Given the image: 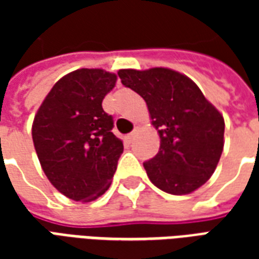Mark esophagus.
Here are the masks:
<instances>
[{
  "label": "esophagus",
  "instance_id": "34e87169",
  "mask_svg": "<svg viewBox=\"0 0 259 259\" xmlns=\"http://www.w3.org/2000/svg\"><path fill=\"white\" fill-rule=\"evenodd\" d=\"M135 137H136V132H132V133H130V135H127L126 136V139H127V141H133L135 140Z\"/></svg>",
  "mask_w": 259,
  "mask_h": 259
}]
</instances>
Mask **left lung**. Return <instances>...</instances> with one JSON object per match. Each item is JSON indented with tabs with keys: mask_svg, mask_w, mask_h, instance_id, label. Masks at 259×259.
Masks as SVG:
<instances>
[{
	"mask_svg": "<svg viewBox=\"0 0 259 259\" xmlns=\"http://www.w3.org/2000/svg\"><path fill=\"white\" fill-rule=\"evenodd\" d=\"M118 74L124 87L144 98L159 133V151L143 163L152 185L175 195L197 190L215 172L222 155V115L179 72L120 69Z\"/></svg>",
	"mask_w": 259,
	"mask_h": 259,
	"instance_id": "8db88e82",
	"label": "left lung"
}]
</instances>
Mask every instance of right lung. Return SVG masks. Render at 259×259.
<instances>
[{"mask_svg": "<svg viewBox=\"0 0 259 259\" xmlns=\"http://www.w3.org/2000/svg\"><path fill=\"white\" fill-rule=\"evenodd\" d=\"M115 83L116 74L102 69H77L54 84L34 116L31 135L42 170L70 200H96L111 186L123 144L102 100Z\"/></svg>", "mask_w": 259, "mask_h": 259, "instance_id": "1", "label": "right lung"}]
</instances>
